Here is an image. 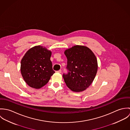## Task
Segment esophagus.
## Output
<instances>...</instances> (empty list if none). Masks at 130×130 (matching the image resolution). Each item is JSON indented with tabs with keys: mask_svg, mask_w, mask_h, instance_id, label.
Instances as JSON below:
<instances>
[{
	"mask_svg": "<svg viewBox=\"0 0 130 130\" xmlns=\"http://www.w3.org/2000/svg\"><path fill=\"white\" fill-rule=\"evenodd\" d=\"M56 72L57 73H61V70H59V71H56Z\"/></svg>",
	"mask_w": 130,
	"mask_h": 130,
	"instance_id": "esophagus-1",
	"label": "esophagus"
}]
</instances>
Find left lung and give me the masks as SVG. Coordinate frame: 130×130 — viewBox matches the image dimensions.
Listing matches in <instances>:
<instances>
[{"label": "left lung", "mask_w": 130, "mask_h": 130, "mask_svg": "<svg viewBox=\"0 0 130 130\" xmlns=\"http://www.w3.org/2000/svg\"><path fill=\"white\" fill-rule=\"evenodd\" d=\"M67 74L63 77L67 87L75 92L86 90L93 83L98 71L97 59L88 47L74 45L65 51Z\"/></svg>", "instance_id": "1"}]
</instances>
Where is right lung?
Returning <instances> with one entry per match:
<instances>
[{"label":"right lung","mask_w":130,"mask_h":130,"mask_svg":"<svg viewBox=\"0 0 130 130\" xmlns=\"http://www.w3.org/2000/svg\"><path fill=\"white\" fill-rule=\"evenodd\" d=\"M51 51L40 45L29 49L21 60L20 71L25 83L30 87L40 89L55 73L50 59Z\"/></svg>","instance_id":"1"}]
</instances>
